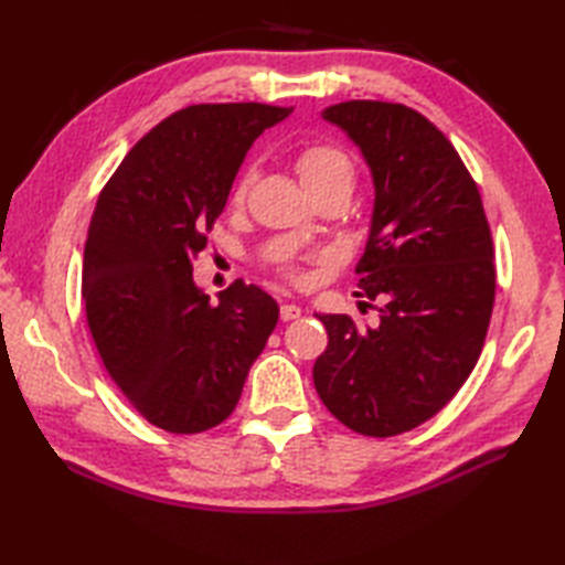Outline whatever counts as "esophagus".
<instances>
[{"mask_svg": "<svg viewBox=\"0 0 565 565\" xmlns=\"http://www.w3.org/2000/svg\"><path fill=\"white\" fill-rule=\"evenodd\" d=\"M301 313H303V310L298 308V306H294V303H284V306H281V320H284V322L301 318Z\"/></svg>", "mask_w": 565, "mask_h": 565, "instance_id": "obj_1", "label": "esophagus"}]
</instances>
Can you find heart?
<instances>
[{
	"mask_svg": "<svg viewBox=\"0 0 565 565\" xmlns=\"http://www.w3.org/2000/svg\"><path fill=\"white\" fill-rule=\"evenodd\" d=\"M296 172L301 184L308 189L310 196L326 194V191H344V194H352L356 167L352 154L340 146H332V142H316V146H308L296 154ZM249 184V177L239 182L235 199L239 201L245 196Z\"/></svg>",
	"mask_w": 565,
	"mask_h": 565,
	"instance_id": "1",
	"label": "heart"
}]
</instances>
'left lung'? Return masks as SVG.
I'll use <instances>...</instances> for the list:
<instances>
[{
  "label": "left lung",
  "instance_id": "1",
  "mask_svg": "<svg viewBox=\"0 0 565 565\" xmlns=\"http://www.w3.org/2000/svg\"><path fill=\"white\" fill-rule=\"evenodd\" d=\"M344 130L371 172L374 209L356 271L381 301L376 326L316 313L328 350L320 401L366 437H393L447 405L481 356L495 301L493 239L459 152L423 114L342 102L320 114Z\"/></svg>",
  "mask_w": 565,
  "mask_h": 565
}]
</instances>
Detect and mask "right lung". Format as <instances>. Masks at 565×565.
<instances>
[{
    "label": "right lung",
    "instance_id": "obj_1",
    "mask_svg": "<svg viewBox=\"0 0 565 565\" xmlns=\"http://www.w3.org/2000/svg\"><path fill=\"white\" fill-rule=\"evenodd\" d=\"M291 111L255 102L177 111L136 142L94 209L82 271L92 338L128 403L160 429L221 425L279 320L255 284L235 281L211 303L191 259L252 142Z\"/></svg>",
    "mask_w": 565,
    "mask_h": 565
}]
</instances>
